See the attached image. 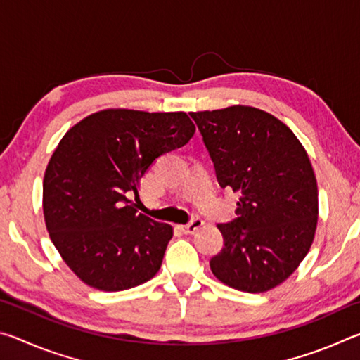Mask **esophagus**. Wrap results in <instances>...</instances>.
<instances>
[{
	"instance_id": "obj_1",
	"label": "esophagus",
	"mask_w": 360,
	"mask_h": 360,
	"mask_svg": "<svg viewBox=\"0 0 360 360\" xmlns=\"http://www.w3.org/2000/svg\"><path fill=\"white\" fill-rule=\"evenodd\" d=\"M205 225V222L202 221V219H193L192 222H188V224H186V225H181V230L184 231V233H187V235H193V233H197V231L202 229Z\"/></svg>"
}]
</instances>
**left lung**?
Returning <instances> with one entry per match:
<instances>
[{
  "mask_svg": "<svg viewBox=\"0 0 360 360\" xmlns=\"http://www.w3.org/2000/svg\"><path fill=\"white\" fill-rule=\"evenodd\" d=\"M219 184L240 193L233 222L219 224L211 271L231 289L260 294L284 283L313 245L318 182L307 150L270 112L235 105L191 112Z\"/></svg>",
  "mask_w": 360,
  "mask_h": 360,
  "instance_id": "1",
  "label": "left lung"
}]
</instances>
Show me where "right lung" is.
<instances>
[{"mask_svg": "<svg viewBox=\"0 0 360 360\" xmlns=\"http://www.w3.org/2000/svg\"><path fill=\"white\" fill-rule=\"evenodd\" d=\"M193 133L182 111L109 108L60 139L42 181V211L53 246L82 283L119 292L157 275L173 227L138 212L130 195L158 155Z\"/></svg>", "mask_w": 360, "mask_h": 360, "instance_id": "add662e5", "label": "right lung"}]
</instances>
